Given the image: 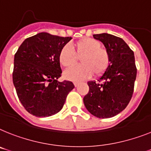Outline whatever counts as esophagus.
Listing matches in <instances>:
<instances>
[{
  "label": "esophagus",
  "instance_id": "esophagus-1",
  "mask_svg": "<svg viewBox=\"0 0 151 151\" xmlns=\"http://www.w3.org/2000/svg\"><path fill=\"white\" fill-rule=\"evenodd\" d=\"M80 84V83H78V82H76V83H74V86L76 87H77L78 86V85Z\"/></svg>",
  "mask_w": 151,
  "mask_h": 151
}]
</instances>
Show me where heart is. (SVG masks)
Wrapping results in <instances>:
<instances>
[{
  "instance_id": "1",
  "label": "heart",
  "mask_w": 151,
  "mask_h": 151,
  "mask_svg": "<svg viewBox=\"0 0 151 151\" xmlns=\"http://www.w3.org/2000/svg\"><path fill=\"white\" fill-rule=\"evenodd\" d=\"M98 40L85 38L73 44L72 48L65 45L58 54V61L62 66L70 68L77 64L81 58L82 65L68 69L64 73V77L68 80L82 81L90 77L94 73L100 76L106 73L110 64L108 51L101 47Z\"/></svg>"
}]
</instances>
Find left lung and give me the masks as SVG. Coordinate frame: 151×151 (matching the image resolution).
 <instances>
[{
	"label": "left lung",
	"mask_w": 151,
	"mask_h": 151,
	"mask_svg": "<svg viewBox=\"0 0 151 151\" xmlns=\"http://www.w3.org/2000/svg\"><path fill=\"white\" fill-rule=\"evenodd\" d=\"M103 42L110 64L99 83L88 82L89 93L83 98L87 110L99 118H110L125 109L131 99L137 77L134 52L122 38L107 33L93 35Z\"/></svg>",
	"instance_id": "1"
}]
</instances>
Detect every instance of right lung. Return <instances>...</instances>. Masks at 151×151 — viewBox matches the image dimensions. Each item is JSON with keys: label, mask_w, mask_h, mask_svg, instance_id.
<instances>
[{"label": "right lung", "mask_w": 151, "mask_h": 151, "mask_svg": "<svg viewBox=\"0 0 151 151\" xmlns=\"http://www.w3.org/2000/svg\"><path fill=\"white\" fill-rule=\"evenodd\" d=\"M71 37L41 32L26 38L14 55L13 83L24 109L38 117L56 114L74 89L70 81L58 82L59 52Z\"/></svg>", "instance_id": "1"}]
</instances>
